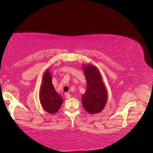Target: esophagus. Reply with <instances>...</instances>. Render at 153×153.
<instances>
[{
    "label": "esophagus",
    "mask_w": 153,
    "mask_h": 153,
    "mask_svg": "<svg viewBox=\"0 0 153 153\" xmlns=\"http://www.w3.org/2000/svg\"><path fill=\"white\" fill-rule=\"evenodd\" d=\"M65 95H66V98L67 99H69V98H71V96L70 94H69L68 93H68H66Z\"/></svg>",
    "instance_id": "34e87169"
}]
</instances>
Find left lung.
<instances>
[{
  "instance_id": "1",
  "label": "left lung",
  "mask_w": 153,
  "mask_h": 153,
  "mask_svg": "<svg viewBox=\"0 0 153 153\" xmlns=\"http://www.w3.org/2000/svg\"><path fill=\"white\" fill-rule=\"evenodd\" d=\"M87 81V89L82 96L84 109L89 114L100 113L105 108L108 94L97 68L92 64L83 66Z\"/></svg>"
}]
</instances>
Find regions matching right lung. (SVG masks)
I'll return each mask as SVG.
<instances>
[{"label":"right lung","instance_id":"1","mask_svg":"<svg viewBox=\"0 0 153 153\" xmlns=\"http://www.w3.org/2000/svg\"><path fill=\"white\" fill-rule=\"evenodd\" d=\"M39 98L43 109L46 112L52 114L57 112L63 102L61 96L54 89L52 75L49 72V69L46 70L43 74Z\"/></svg>","mask_w":153,"mask_h":153}]
</instances>
